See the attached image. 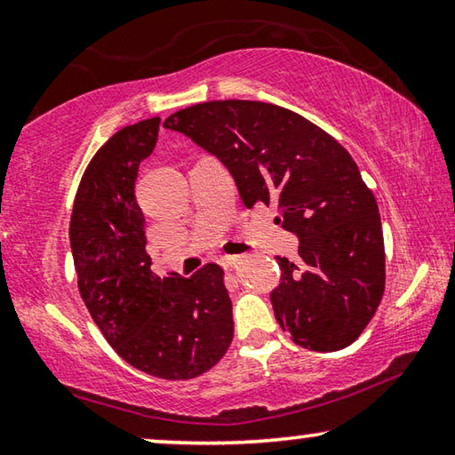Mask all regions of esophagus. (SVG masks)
<instances>
[{
  "label": "esophagus",
  "instance_id": "esophagus-1",
  "mask_svg": "<svg viewBox=\"0 0 455 455\" xmlns=\"http://www.w3.org/2000/svg\"><path fill=\"white\" fill-rule=\"evenodd\" d=\"M239 261H241V257L239 255H225L220 259V265L222 267H227V269H230V267H236L239 265Z\"/></svg>",
  "mask_w": 455,
  "mask_h": 455
}]
</instances>
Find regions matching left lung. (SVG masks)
I'll list each match as a JSON object with an SVG mask.
<instances>
[{
    "mask_svg": "<svg viewBox=\"0 0 455 455\" xmlns=\"http://www.w3.org/2000/svg\"><path fill=\"white\" fill-rule=\"evenodd\" d=\"M219 157L243 204L277 202L299 239V261L277 257L273 312L293 342L346 348L383 299L385 241L379 206L358 165L334 137L301 115L261 100H211L164 121Z\"/></svg>",
    "mask_w": 455,
    "mask_h": 455,
    "instance_id": "1",
    "label": "left lung"
}]
</instances>
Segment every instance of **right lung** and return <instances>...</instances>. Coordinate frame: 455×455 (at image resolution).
I'll use <instances>...</instances> for the list:
<instances>
[{"instance_id": "obj_1", "label": "right lung", "mask_w": 455, "mask_h": 455, "mask_svg": "<svg viewBox=\"0 0 455 455\" xmlns=\"http://www.w3.org/2000/svg\"><path fill=\"white\" fill-rule=\"evenodd\" d=\"M157 132L160 117L127 125L92 156L72 204L70 249L81 298L115 352L151 377L188 380L227 355L233 304L216 263L188 279L151 271L135 180Z\"/></svg>"}]
</instances>
